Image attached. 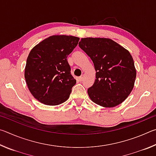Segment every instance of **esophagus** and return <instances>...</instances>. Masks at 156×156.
Returning <instances> with one entry per match:
<instances>
[{
  "instance_id": "34e87169",
  "label": "esophagus",
  "mask_w": 156,
  "mask_h": 156,
  "mask_svg": "<svg viewBox=\"0 0 156 156\" xmlns=\"http://www.w3.org/2000/svg\"><path fill=\"white\" fill-rule=\"evenodd\" d=\"M84 75H81L80 76V78H79V79H80V81H82L84 79Z\"/></svg>"
}]
</instances>
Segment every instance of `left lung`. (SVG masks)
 <instances>
[{"label":"left lung","mask_w":156,"mask_h":156,"mask_svg":"<svg viewBox=\"0 0 156 156\" xmlns=\"http://www.w3.org/2000/svg\"><path fill=\"white\" fill-rule=\"evenodd\" d=\"M79 47L90 57L96 72L93 86L87 90L90 99L105 108L125 101L136 78L133 59L128 50L107 38H83Z\"/></svg>","instance_id":"obj_1"}]
</instances>
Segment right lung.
<instances>
[{
    "mask_svg": "<svg viewBox=\"0 0 156 156\" xmlns=\"http://www.w3.org/2000/svg\"><path fill=\"white\" fill-rule=\"evenodd\" d=\"M79 40L73 36H51L30 51L25 78L31 94L41 103L55 106L69 98L76 80L71 74L67 58Z\"/></svg>",
    "mask_w": 156,
    "mask_h": 156,
    "instance_id": "obj_1",
    "label": "right lung"
}]
</instances>
